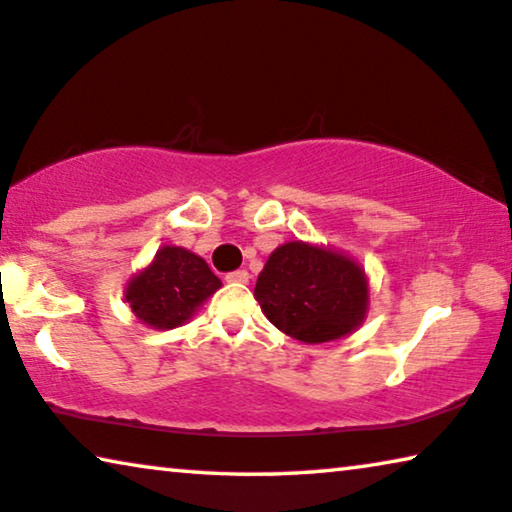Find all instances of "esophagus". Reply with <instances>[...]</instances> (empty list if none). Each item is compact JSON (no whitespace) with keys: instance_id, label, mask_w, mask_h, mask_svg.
Wrapping results in <instances>:
<instances>
[{"instance_id":"obj_1","label":"esophagus","mask_w":512,"mask_h":512,"mask_svg":"<svg viewBox=\"0 0 512 512\" xmlns=\"http://www.w3.org/2000/svg\"><path fill=\"white\" fill-rule=\"evenodd\" d=\"M248 271H243V269H239V271H232V273H227L225 276V280L227 282H248Z\"/></svg>"}]
</instances>
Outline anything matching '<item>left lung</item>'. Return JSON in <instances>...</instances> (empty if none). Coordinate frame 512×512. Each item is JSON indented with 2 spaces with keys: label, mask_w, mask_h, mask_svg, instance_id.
Returning a JSON list of instances; mask_svg holds the SVG:
<instances>
[{
  "label": "left lung",
  "mask_w": 512,
  "mask_h": 512,
  "mask_svg": "<svg viewBox=\"0 0 512 512\" xmlns=\"http://www.w3.org/2000/svg\"><path fill=\"white\" fill-rule=\"evenodd\" d=\"M266 319L305 345L347 338L365 322L370 282L354 257L308 241H287L266 259L255 285Z\"/></svg>",
  "instance_id": "8db88e82"
}]
</instances>
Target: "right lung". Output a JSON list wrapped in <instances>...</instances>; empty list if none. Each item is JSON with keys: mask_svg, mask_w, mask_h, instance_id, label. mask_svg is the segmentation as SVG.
Returning <instances> with one entry per match:
<instances>
[{"mask_svg": "<svg viewBox=\"0 0 512 512\" xmlns=\"http://www.w3.org/2000/svg\"><path fill=\"white\" fill-rule=\"evenodd\" d=\"M220 287L223 282L200 255L181 246H163L126 282L124 301L140 324L170 331L193 319Z\"/></svg>", "mask_w": 512, "mask_h": 512, "instance_id": "add662e5", "label": "right lung"}]
</instances>
